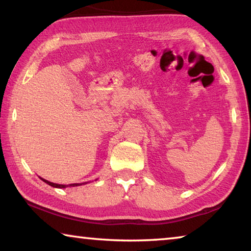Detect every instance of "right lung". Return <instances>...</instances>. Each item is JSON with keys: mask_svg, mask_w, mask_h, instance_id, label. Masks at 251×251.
Instances as JSON below:
<instances>
[{"mask_svg": "<svg viewBox=\"0 0 251 251\" xmlns=\"http://www.w3.org/2000/svg\"><path fill=\"white\" fill-rule=\"evenodd\" d=\"M42 180H43L44 182H46L47 184L53 186V188H60V189H62V188L65 189V188H67V186H78V185H80V183H74V184H69V185H65V184H57V183H52V182H49V181H47V180H45V179H43V177H42Z\"/></svg>", "mask_w": 251, "mask_h": 251, "instance_id": "add662e5", "label": "right lung"}]
</instances>
